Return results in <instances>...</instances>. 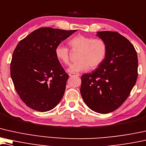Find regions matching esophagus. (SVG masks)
I'll use <instances>...</instances> for the list:
<instances>
[{
  "instance_id": "1",
  "label": "esophagus",
  "mask_w": 146,
  "mask_h": 146,
  "mask_svg": "<svg viewBox=\"0 0 146 146\" xmlns=\"http://www.w3.org/2000/svg\"><path fill=\"white\" fill-rule=\"evenodd\" d=\"M69 76H80V74H74V73H69Z\"/></svg>"
}]
</instances>
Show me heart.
<instances>
[{
    "label": "heart",
    "mask_w": 146,
    "mask_h": 146,
    "mask_svg": "<svg viewBox=\"0 0 146 146\" xmlns=\"http://www.w3.org/2000/svg\"><path fill=\"white\" fill-rule=\"evenodd\" d=\"M74 50H79L76 62L70 66L68 71L72 73L83 72L90 68L95 69L103 62L107 53V45L103 39H93L83 35H77L68 42ZM55 54L59 60L64 64L70 62V50L66 46L59 44L55 48Z\"/></svg>",
    "instance_id": "1"
}]
</instances>
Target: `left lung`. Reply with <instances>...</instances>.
I'll return each instance as SVG.
<instances>
[{"mask_svg": "<svg viewBox=\"0 0 146 146\" xmlns=\"http://www.w3.org/2000/svg\"><path fill=\"white\" fill-rule=\"evenodd\" d=\"M105 42L103 62L92 73L81 77L80 93L89 108L106 114L121 106L129 96L138 78V56L132 43L115 31H99Z\"/></svg>", "mask_w": 146, "mask_h": 146, "instance_id": "obj_1", "label": "left lung"}]
</instances>
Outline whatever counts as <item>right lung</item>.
<instances>
[{"label":"right lung","instance_id":"1","mask_svg":"<svg viewBox=\"0 0 146 146\" xmlns=\"http://www.w3.org/2000/svg\"><path fill=\"white\" fill-rule=\"evenodd\" d=\"M77 30L40 27L19 42L10 63V76L23 102L35 111L54 108L64 96L68 75L55 48Z\"/></svg>","mask_w":146,"mask_h":146}]
</instances>
